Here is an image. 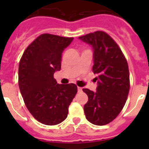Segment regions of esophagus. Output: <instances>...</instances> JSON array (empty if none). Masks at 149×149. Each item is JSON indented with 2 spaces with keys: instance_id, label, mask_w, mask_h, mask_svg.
<instances>
[{
  "instance_id": "obj_1",
  "label": "esophagus",
  "mask_w": 149,
  "mask_h": 149,
  "mask_svg": "<svg viewBox=\"0 0 149 149\" xmlns=\"http://www.w3.org/2000/svg\"><path fill=\"white\" fill-rule=\"evenodd\" d=\"M77 90H78V92L79 93H80V92H82V88L81 87H77Z\"/></svg>"
}]
</instances>
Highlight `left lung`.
Wrapping results in <instances>:
<instances>
[{"instance_id":"left-lung-1","label":"left lung","mask_w":149,"mask_h":149,"mask_svg":"<svg viewBox=\"0 0 149 149\" xmlns=\"http://www.w3.org/2000/svg\"><path fill=\"white\" fill-rule=\"evenodd\" d=\"M79 39L92 46L93 70L98 75L96 92L83 89L88 95L84 113L89 122L104 125L115 119L125 106L130 89L128 65L118 45L106 33L95 31Z\"/></svg>"}]
</instances>
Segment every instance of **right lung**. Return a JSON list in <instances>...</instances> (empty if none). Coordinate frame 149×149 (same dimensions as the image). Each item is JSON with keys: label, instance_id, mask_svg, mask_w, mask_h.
I'll use <instances>...</instances> for the list:
<instances>
[{"label": "right lung", "instance_id": "right-lung-1", "mask_svg": "<svg viewBox=\"0 0 149 149\" xmlns=\"http://www.w3.org/2000/svg\"><path fill=\"white\" fill-rule=\"evenodd\" d=\"M74 38L42 34L26 48L18 66V86L27 108L46 125L61 123L77 92L75 84H59L54 74L61 68L63 51Z\"/></svg>", "mask_w": 149, "mask_h": 149}]
</instances>
